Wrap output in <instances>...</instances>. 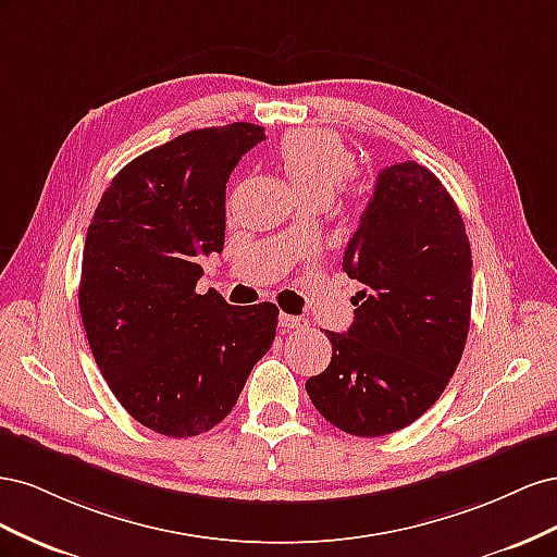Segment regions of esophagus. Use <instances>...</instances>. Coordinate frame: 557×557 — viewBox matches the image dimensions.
<instances>
[{
  "label": "esophagus",
  "instance_id": "1",
  "mask_svg": "<svg viewBox=\"0 0 557 557\" xmlns=\"http://www.w3.org/2000/svg\"><path fill=\"white\" fill-rule=\"evenodd\" d=\"M278 327H281L283 332L307 330V327H309V320H307V318H299V315H288V313H281V315H278Z\"/></svg>",
  "mask_w": 557,
  "mask_h": 557
}]
</instances>
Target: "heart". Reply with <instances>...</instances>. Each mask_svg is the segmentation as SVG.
I'll use <instances>...</instances> for the list:
<instances>
[{
  "instance_id": "obj_1",
  "label": "heart",
  "mask_w": 557,
  "mask_h": 557,
  "mask_svg": "<svg viewBox=\"0 0 557 557\" xmlns=\"http://www.w3.org/2000/svg\"><path fill=\"white\" fill-rule=\"evenodd\" d=\"M278 166L305 205H330L356 170L346 144L332 132H293L278 146Z\"/></svg>"
}]
</instances>
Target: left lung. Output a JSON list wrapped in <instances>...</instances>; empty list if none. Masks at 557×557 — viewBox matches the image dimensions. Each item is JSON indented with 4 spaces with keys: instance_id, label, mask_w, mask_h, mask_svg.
<instances>
[{
    "instance_id": "8db88e82",
    "label": "left lung",
    "mask_w": 557,
    "mask_h": 557,
    "mask_svg": "<svg viewBox=\"0 0 557 557\" xmlns=\"http://www.w3.org/2000/svg\"><path fill=\"white\" fill-rule=\"evenodd\" d=\"M344 272L362 283L356 318L344 334L325 332L332 360L307 393L334 428L383 436L442 397L467 342L471 248L442 181L413 160L385 166Z\"/></svg>"
}]
</instances>
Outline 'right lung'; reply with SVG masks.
Returning <instances> with one entry per match:
<instances>
[{
	"instance_id": "obj_1",
	"label": "right lung",
	"mask_w": 557,
	"mask_h": 557,
	"mask_svg": "<svg viewBox=\"0 0 557 557\" xmlns=\"http://www.w3.org/2000/svg\"><path fill=\"white\" fill-rule=\"evenodd\" d=\"M264 139L252 123L185 132L134 158L99 199L83 248L78 307L99 372L123 409L164 436H197L232 411L272 348V301L197 295L225 244V185Z\"/></svg>"
}]
</instances>
